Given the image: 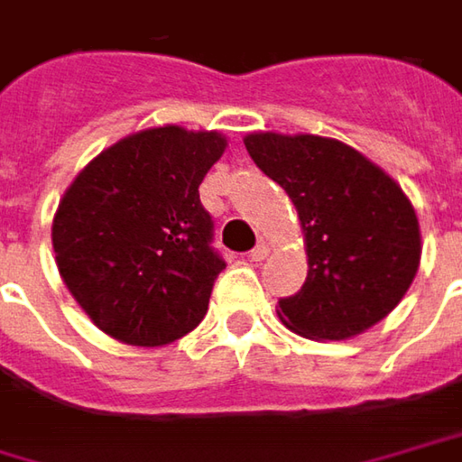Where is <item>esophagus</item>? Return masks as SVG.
<instances>
[{
  "label": "esophagus",
  "instance_id": "esophagus-1",
  "mask_svg": "<svg viewBox=\"0 0 462 462\" xmlns=\"http://www.w3.org/2000/svg\"><path fill=\"white\" fill-rule=\"evenodd\" d=\"M266 256H269V245L266 243H258L256 248L251 251V261H263Z\"/></svg>",
  "mask_w": 462,
  "mask_h": 462
}]
</instances>
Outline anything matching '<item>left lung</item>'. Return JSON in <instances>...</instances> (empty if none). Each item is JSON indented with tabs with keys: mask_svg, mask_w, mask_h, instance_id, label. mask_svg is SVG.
I'll list each match as a JSON object with an SVG mask.
<instances>
[{
	"mask_svg": "<svg viewBox=\"0 0 462 462\" xmlns=\"http://www.w3.org/2000/svg\"><path fill=\"white\" fill-rule=\"evenodd\" d=\"M243 143L285 188L303 230L309 274L280 300L282 324L309 339H347L382 321L420 263L419 217L402 188L335 138L266 130Z\"/></svg>",
	"mask_w": 462,
	"mask_h": 462,
	"instance_id": "8db88e82",
	"label": "left lung"
}]
</instances>
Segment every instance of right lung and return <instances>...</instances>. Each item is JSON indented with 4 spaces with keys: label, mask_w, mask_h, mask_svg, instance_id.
<instances>
[{
    "label": "right lung",
    "mask_w": 462,
    "mask_h": 462,
    "mask_svg": "<svg viewBox=\"0 0 462 462\" xmlns=\"http://www.w3.org/2000/svg\"><path fill=\"white\" fill-rule=\"evenodd\" d=\"M227 149L217 130L162 125L94 156L60 199L54 261L96 327L138 347L193 332L225 261L199 185Z\"/></svg>",
    "instance_id": "1"
}]
</instances>
